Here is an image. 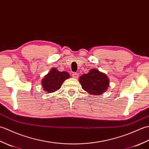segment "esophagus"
I'll use <instances>...</instances> for the list:
<instances>
[{
	"label": "esophagus",
	"mask_w": 149,
	"mask_h": 149,
	"mask_svg": "<svg viewBox=\"0 0 149 149\" xmlns=\"http://www.w3.org/2000/svg\"><path fill=\"white\" fill-rule=\"evenodd\" d=\"M72 76L74 78H77L79 77V74L76 72H74L72 74Z\"/></svg>",
	"instance_id": "34e87169"
}]
</instances>
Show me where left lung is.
<instances>
[{
    "label": "left lung",
    "mask_w": 149,
    "mask_h": 149,
    "mask_svg": "<svg viewBox=\"0 0 149 149\" xmlns=\"http://www.w3.org/2000/svg\"><path fill=\"white\" fill-rule=\"evenodd\" d=\"M82 88L92 95L102 94L109 85V80L107 75L97 69H91L88 74L82 75L79 77Z\"/></svg>",
    "instance_id": "obj_1"
}]
</instances>
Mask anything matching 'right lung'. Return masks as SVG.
I'll list each match as a JSON object with an SVG mask.
<instances>
[{
	"mask_svg": "<svg viewBox=\"0 0 149 149\" xmlns=\"http://www.w3.org/2000/svg\"><path fill=\"white\" fill-rule=\"evenodd\" d=\"M70 74L66 72H59L56 68H52L42 81L44 91L52 93L59 90L65 80L69 79Z\"/></svg>",
	"mask_w": 149,
	"mask_h": 149,
	"instance_id": "add662e5",
	"label": "right lung"
}]
</instances>
